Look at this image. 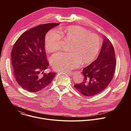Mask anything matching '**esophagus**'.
<instances>
[{"label": "esophagus", "instance_id": "obj_1", "mask_svg": "<svg viewBox=\"0 0 131 131\" xmlns=\"http://www.w3.org/2000/svg\"><path fill=\"white\" fill-rule=\"evenodd\" d=\"M66 72L67 73H68V74H72L74 72H72V71H67V72Z\"/></svg>", "mask_w": 131, "mask_h": 131}]
</instances>
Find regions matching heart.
I'll use <instances>...</instances> for the list:
<instances>
[{
    "label": "heart",
    "mask_w": 131,
    "mask_h": 131,
    "mask_svg": "<svg viewBox=\"0 0 131 131\" xmlns=\"http://www.w3.org/2000/svg\"><path fill=\"white\" fill-rule=\"evenodd\" d=\"M63 41L70 42L68 53L55 54L51 58L52 66L58 70L68 71L82 65H89L96 58L101 46V40L96 34L77 26L61 28L58 32L54 30L48 32L45 47L48 52L58 51Z\"/></svg>",
    "instance_id": "obj_1"
}]
</instances>
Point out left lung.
Returning a JSON list of instances; mask_svg holds the SVG:
<instances>
[{
	"mask_svg": "<svg viewBox=\"0 0 131 131\" xmlns=\"http://www.w3.org/2000/svg\"><path fill=\"white\" fill-rule=\"evenodd\" d=\"M116 65L113 45L105 37L97 59L83 69V81L74 85L84 96H93L105 90L113 79Z\"/></svg>",
	"mask_w": 131,
	"mask_h": 131,
	"instance_id": "1",
	"label": "left lung"
}]
</instances>
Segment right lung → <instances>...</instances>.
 <instances>
[{"mask_svg": "<svg viewBox=\"0 0 131 131\" xmlns=\"http://www.w3.org/2000/svg\"><path fill=\"white\" fill-rule=\"evenodd\" d=\"M60 23H47L23 33L14 43L11 53L15 80L23 89L36 92L47 87L56 73L44 72L48 69L45 48V36Z\"/></svg>", "mask_w": 131, "mask_h": 131, "instance_id": "1", "label": "right lung"}]
</instances>
